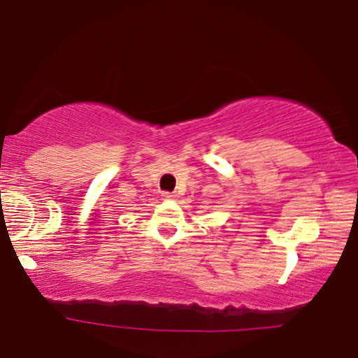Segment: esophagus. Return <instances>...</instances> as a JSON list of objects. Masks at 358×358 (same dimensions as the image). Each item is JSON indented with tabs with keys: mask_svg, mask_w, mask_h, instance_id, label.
I'll list each match as a JSON object with an SVG mask.
<instances>
[{
	"mask_svg": "<svg viewBox=\"0 0 358 358\" xmlns=\"http://www.w3.org/2000/svg\"><path fill=\"white\" fill-rule=\"evenodd\" d=\"M176 194H172V192H162V199H166V201H169V199H176Z\"/></svg>",
	"mask_w": 358,
	"mask_h": 358,
	"instance_id": "1",
	"label": "esophagus"
}]
</instances>
